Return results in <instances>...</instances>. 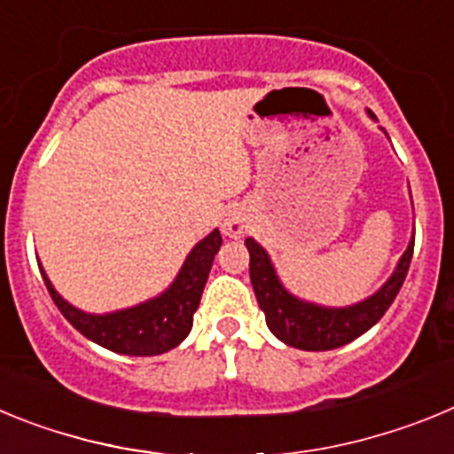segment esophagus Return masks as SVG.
I'll list each match as a JSON object with an SVG mask.
<instances>
[{"label": "esophagus", "mask_w": 454, "mask_h": 454, "mask_svg": "<svg viewBox=\"0 0 454 454\" xmlns=\"http://www.w3.org/2000/svg\"><path fill=\"white\" fill-rule=\"evenodd\" d=\"M223 231L224 236H230V239H240V236L246 234V218L239 214V211H231L223 223Z\"/></svg>", "instance_id": "obj_1"}]
</instances>
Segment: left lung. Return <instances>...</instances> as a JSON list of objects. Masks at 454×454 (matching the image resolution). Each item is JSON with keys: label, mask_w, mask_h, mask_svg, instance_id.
<instances>
[{"label": "left lung", "mask_w": 454, "mask_h": 454, "mask_svg": "<svg viewBox=\"0 0 454 454\" xmlns=\"http://www.w3.org/2000/svg\"><path fill=\"white\" fill-rule=\"evenodd\" d=\"M368 115L377 120L372 111ZM246 246L250 252V282L256 302L266 314L268 330L286 346L309 352L334 350L371 330L398 295L414 254L411 239L393 275L372 295L350 307H323L293 295L277 275L268 252L254 239H246Z\"/></svg>", "instance_id": "1"}]
</instances>
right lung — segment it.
<instances>
[{
    "label": "right lung",
    "mask_w": 454,
    "mask_h": 454,
    "mask_svg": "<svg viewBox=\"0 0 454 454\" xmlns=\"http://www.w3.org/2000/svg\"><path fill=\"white\" fill-rule=\"evenodd\" d=\"M220 246H223V236L214 230L188 252L182 270L166 291L147 302L111 314H86L82 309L72 307L51 286L43 266L40 263L38 266L51 300L74 330L82 332L92 343L118 355L152 356L177 348L188 336L192 327V314L198 311L208 270L214 266Z\"/></svg>",
    "instance_id": "add662e5"
}]
</instances>
